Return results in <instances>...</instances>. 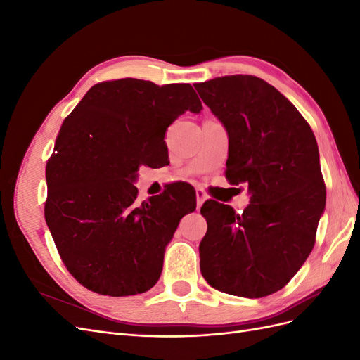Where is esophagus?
I'll list each match as a JSON object with an SVG mask.
<instances>
[{"mask_svg": "<svg viewBox=\"0 0 360 360\" xmlns=\"http://www.w3.org/2000/svg\"><path fill=\"white\" fill-rule=\"evenodd\" d=\"M205 200H207L205 192L202 189H197V207H198V209L204 204Z\"/></svg>", "mask_w": 360, "mask_h": 360, "instance_id": "obj_1", "label": "esophagus"}]
</instances>
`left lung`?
I'll list each match as a JSON object with an SVG mask.
<instances>
[{"label": "left lung", "mask_w": 360, "mask_h": 360, "mask_svg": "<svg viewBox=\"0 0 360 360\" xmlns=\"http://www.w3.org/2000/svg\"><path fill=\"white\" fill-rule=\"evenodd\" d=\"M193 86L226 129L225 177L250 195L242 214L213 200L201 207V274L219 291L269 296L288 284L315 243L326 205L317 141L296 106L257 76Z\"/></svg>", "instance_id": "1"}]
</instances>
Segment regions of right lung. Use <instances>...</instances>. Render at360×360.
<instances>
[{
  "label": "right lung",
  "instance_id": "add662e5",
  "mask_svg": "<svg viewBox=\"0 0 360 360\" xmlns=\"http://www.w3.org/2000/svg\"><path fill=\"white\" fill-rule=\"evenodd\" d=\"M201 110L189 84L124 78L91 86L64 120L46 165L45 217L63 263L85 288L122 297L159 281L180 219L197 207L195 191L176 184L139 204L134 183L139 167L167 148L174 120Z\"/></svg>",
  "mask_w": 360,
  "mask_h": 360
}]
</instances>
